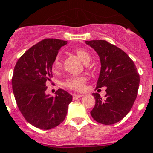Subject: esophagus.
<instances>
[{"instance_id":"1","label":"esophagus","mask_w":153,"mask_h":153,"mask_svg":"<svg viewBox=\"0 0 153 153\" xmlns=\"http://www.w3.org/2000/svg\"><path fill=\"white\" fill-rule=\"evenodd\" d=\"M82 95H73V100H77V99H79L81 98Z\"/></svg>"}]
</instances>
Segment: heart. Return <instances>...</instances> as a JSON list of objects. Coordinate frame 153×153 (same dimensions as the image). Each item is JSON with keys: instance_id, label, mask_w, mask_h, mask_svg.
<instances>
[{"instance_id": "heart-1", "label": "heart", "mask_w": 153, "mask_h": 153, "mask_svg": "<svg viewBox=\"0 0 153 153\" xmlns=\"http://www.w3.org/2000/svg\"><path fill=\"white\" fill-rule=\"evenodd\" d=\"M75 53L81 58V60L84 63H88L91 60V54L87 52L86 50L82 48H78L75 50ZM62 67V62L60 58L57 57L54 59L53 62V72H58L60 71ZM85 82H86V78L82 75H74L67 78L65 81L62 82L64 87L67 89L73 90V91H82L85 88Z\"/></svg>"}]
</instances>
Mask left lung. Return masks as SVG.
Returning a JSON list of instances; mask_svg holds the SVG:
<instances>
[{
  "label": "left lung",
  "instance_id": "8db88e82",
  "mask_svg": "<svg viewBox=\"0 0 153 153\" xmlns=\"http://www.w3.org/2000/svg\"><path fill=\"white\" fill-rule=\"evenodd\" d=\"M100 56L101 71L96 89L106 87L105 99L93 93L95 105L91 111L98 123L109 125L124 118L133 106L138 94L140 75L127 53L104 40L86 41ZM100 90V89H99Z\"/></svg>",
  "mask_w": 153,
  "mask_h": 153
}]
</instances>
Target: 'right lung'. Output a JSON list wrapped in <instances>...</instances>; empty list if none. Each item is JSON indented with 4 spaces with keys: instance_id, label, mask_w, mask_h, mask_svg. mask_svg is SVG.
<instances>
[{
    "instance_id": "1",
    "label": "right lung",
    "mask_w": 153,
    "mask_h": 153,
    "mask_svg": "<svg viewBox=\"0 0 153 153\" xmlns=\"http://www.w3.org/2000/svg\"><path fill=\"white\" fill-rule=\"evenodd\" d=\"M67 42L45 38L23 53L15 65L12 86L20 111L30 124L49 130L66 118L72 95L62 89L56 96L45 95L46 85L51 82L52 66L58 50Z\"/></svg>"
}]
</instances>
